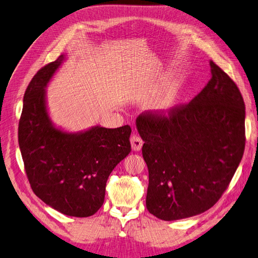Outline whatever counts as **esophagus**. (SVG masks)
<instances>
[{
    "instance_id": "1",
    "label": "esophagus",
    "mask_w": 258,
    "mask_h": 258,
    "mask_svg": "<svg viewBox=\"0 0 258 258\" xmlns=\"http://www.w3.org/2000/svg\"><path fill=\"white\" fill-rule=\"evenodd\" d=\"M130 142H131V147L134 151H140L142 148L143 145V140L142 138L138 136V135H134L130 139Z\"/></svg>"
}]
</instances>
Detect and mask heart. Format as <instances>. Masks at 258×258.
<instances>
[{
  "label": "heart",
  "mask_w": 258,
  "mask_h": 258,
  "mask_svg": "<svg viewBox=\"0 0 258 258\" xmlns=\"http://www.w3.org/2000/svg\"><path fill=\"white\" fill-rule=\"evenodd\" d=\"M169 104H170V97H169V95H168V96H165V97H163V98L161 99L160 103H159V107H160V108H165V107H167Z\"/></svg>",
  "instance_id": "b5f03b06"
}]
</instances>
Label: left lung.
Returning <instances> with one entry per match:
<instances>
[{"mask_svg":"<svg viewBox=\"0 0 258 258\" xmlns=\"http://www.w3.org/2000/svg\"><path fill=\"white\" fill-rule=\"evenodd\" d=\"M212 77L190 102L137 118L148 168L146 208L162 221L212 208L245 147V105L236 83L210 62Z\"/></svg>","mask_w":258,"mask_h":258,"instance_id":"left-lung-1","label":"left lung"}]
</instances>
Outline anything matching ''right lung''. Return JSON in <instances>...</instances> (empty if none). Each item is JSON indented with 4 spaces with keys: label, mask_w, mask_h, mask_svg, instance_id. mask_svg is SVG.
<instances>
[{
    "label": "right lung",
    "mask_w": 258,
    "mask_h": 258,
    "mask_svg": "<svg viewBox=\"0 0 258 258\" xmlns=\"http://www.w3.org/2000/svg\"><path fill=\"white\" fill-rule=\"evenodd\" d=\"M64 57L46 64L23 97L18 142L33 192L69 216L88 217L103 205L107 178L131 151V128L93 127L71 135L54 128L45 104V86Z\"/></svg>",
    "instance_id": "add662e5"
}]
</instances>
